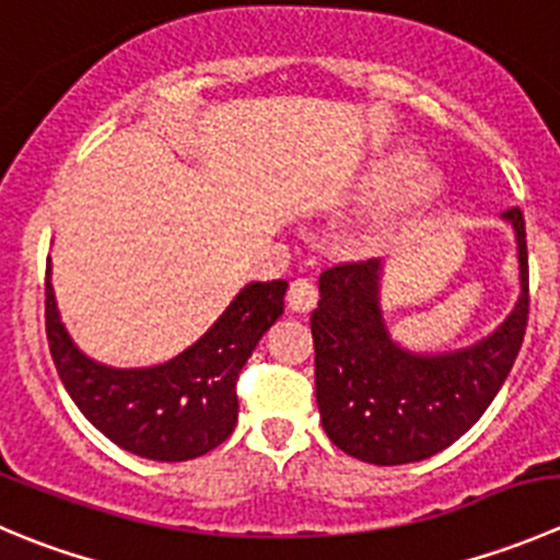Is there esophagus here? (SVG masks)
<instances>
[{
	"mask_svg": "<svg viewBox=\"0 0 560 560\" xmlns=\"http://www.w3.org/2000/svg\"><path fill=\"white\" fill-rule=\"evenodd\" d=\"M287 306L295 314H306L317 306V284L312 279H295L287 292Z\"/></svg>",
	"mask_w": 560,
	"mask_h": 560,
	"instance_id": "1",
	"label": "esophagus"
}]
</instances>
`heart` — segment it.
Returning <instances> with one entry per match:
<instances>
[{
    "instance_id": "heart-1",
    "label": "heart",
    "mask_w": 560,
    "mask_h": 560,
    "mask_svg": "<svg viewBox=\"0 0 560 560\" xmlns=\"http://www.w3.org/2000/svg\"><path fill=\"white\" fill-rule=\"evenodd\" d=\"M407 161L410 159L401 153L383 155V159L372 161L366 175H363V194H369V197L383 194L377 208L369 215L366 230H363V243L369 248H385L405 237L410 230H416L441 197V180H438L435 172L416 166L405 176L400 174Z\"/></svg>"
}]
</instances>
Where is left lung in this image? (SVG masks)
Masks as SVG:
<instances>
[{
	"label": "left lung",
	"instance_id": "obj_1",
	"mask_svg": "<svg viewBox=\"0 0 560 560\" xmlns=\"http://www.w3.org/2000/svg\"><path fill=\"white\" fill-rule=\"evenodd\" d=\"M517 237L520 298L495 334L465 350L396 345L380 308L383 262H347L319 276L312 314L314 385L325 435L369 465L421 463L465 435L509 377L528 325V246L520 208L503 213Z\"/></svg>",
	"mask_w": 560,
	"mask_h": 560
}]
</instances>
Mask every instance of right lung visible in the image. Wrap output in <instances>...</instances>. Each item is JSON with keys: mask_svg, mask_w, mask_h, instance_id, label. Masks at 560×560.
I'll list each match as a JSON object with an SVG mask.
<instances>
[{"mask_svg": "<svg viewBox=\"0 0 560 560\" xmlns=\"http://www.w3.org/2000/svg\"><path fill=\"white\" fill-rule=\"evenodd\" d=\"M284 292L287 281L246 284L186 352L150 369H114L73 345L46 279L48 350L70 399L108 441L139 457L186 463L213 452L235 430L237 374L284 314Z\"/></svg>", "mask_w": 560, "mask_h": 560, "instance_id": "add662e5", "label": "right lung"}]
</instances>
